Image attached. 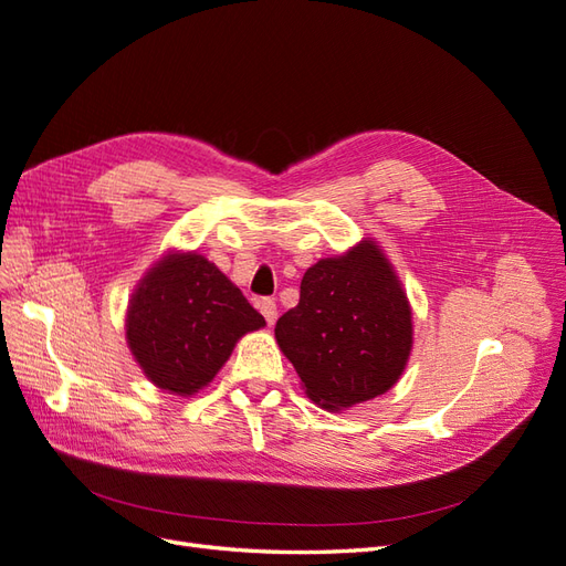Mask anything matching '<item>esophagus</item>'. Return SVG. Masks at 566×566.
I'll use <instances>...</instances> for the list:
<instances>
[{"label": "esophagus", "instance_id": "esophagus-1", "mask_svg": "<svg viewBox=\"0 0 566 566\" xmlns=\"http://www.w3.org/2000/svg\"><path fill=\"white\" fill-rule=\"evenodd\" d=\"M260 312H262V316L266 318V323H269V325L276 323V318H279L276 302H273V300H262V302H260Z\"/></svg>", "mask_w": 566, "mask_h": 566}]
</instances>
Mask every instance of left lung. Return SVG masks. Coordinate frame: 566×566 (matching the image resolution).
<instances>
[{
  "label": "left lung",
  "instance_id": "left-lung-1",
  "mask_svg": "<svg viewBox=\"0 0 566 566\" xmlns=\"http://www.w3.org/2000/svg\"><path fill=\"white\" fill-rule=\"evenodd\" d=\"M273 333L306 397L347 410L399 382L413 349V310L385 250L364 238L306 269L300 304Z\"/></svg>",
  "mask_w": 566,
  "mask_h": 566
}]
</instances>
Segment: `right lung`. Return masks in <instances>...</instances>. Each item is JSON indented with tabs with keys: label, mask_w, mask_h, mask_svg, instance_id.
Wrapping results in <instances>:
<instances>
[{
	"label": "right lung",
	"mask_w": 566,
	"mask_h": 566,
	"mask_svg": "<svg viewBox=\"0 0 566 566\" xmlns=\"http://www.w3.org/2000/svg\"><path fill=\"white\" fill-rule=\"evenodd\" d=\"M264 325L210 260L196 250H167L134 287L125 337L153 385L193 397L229 361L235 342Z\"/></svg>",
	"instance_id": "add662e5"
}]
</instances>
